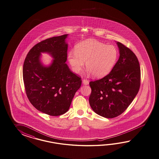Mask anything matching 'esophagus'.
<instances>
[{
    "instance_id": "34e87169",
    "label": "esophagus",
    "mask_w": 159,
    "mask_h": 159,
    "mask_svg": "<svg viewBox=\"0 0 159 159\" xmlns=\"http://www.w3.org/2000/svg\"><path fill=\"white\" fill-rule=\"evenodd\" d=\"M83 83L84 85H88L89 84V81L87 79H83Z\"/></svg>"
}]
</instances>
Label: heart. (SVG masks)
<instances>
[{
    "instance_id": "1",
    "label": "heart",
    "mask_w": 159,
    "mask_h": 159,
    "mask_svg": "<svg viewBox=\"0 0 159 159\" xmlns=\"http://www.w3.org/2000/svg\"><path fill=\"white\" fill-rule=\"evenodd\" d=\"M118 52L113 45H107L93 39H88L76 45L75 51L68 54L72 71L79 74L85 66L95 78L108 75L116 64Z\"/></svg>"
}]
</instances>
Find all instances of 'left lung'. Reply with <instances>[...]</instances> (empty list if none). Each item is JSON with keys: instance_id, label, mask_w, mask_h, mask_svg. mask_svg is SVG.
Returning a JSON list of instances; mask_svg holds the SVG:
<instances>
[{"instance_id": "8db88e82", "label": "left lung", "mask_w": 159, "mask_h": 159, "mask_svg": "<svg viewBox=\"0 0 159 159\" xmlns=\"http://www.w3.org/2000/svg\"><path fill=\"white\" fill-rule=\"evenodd\" d=\"M120 57L104 78L90 81L89 102L97 114L107 118L120 116L130 105L139 91L141 70L135 54L120 42Z\"/></svg>"}]
</instances>
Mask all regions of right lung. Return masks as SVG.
<instances>
[{
  "instance_id": "add662e5",
  "label": "right lung",
  "mask_w": 159,
  "mask_h": 159,
  "mask_svg": "<svg viewBox=\"0 0 159 159\" xmlns=\"http://www.w3.org/2000/svg\"><path fill=\"white\" fill-rule=\"evenodd\" d=\"M67 37H53L37 43L23 63V82L29 100L39 111L52 116L62 115L69 110L81 84V78L66 64ZM41 52L49 53L54 58L50 66L40 62Z\"/></svg>"
}]
</instances>
